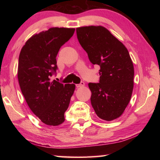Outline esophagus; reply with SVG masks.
I'll return each instance as SVG.
<instances>
[{"instance_id":"1","label":"esophagus","mask_w":160,"mask_h":160,"mask_svg":"<svg viewBox=\"0 0 160 160\" xmlns=\"http://www.w3.org/2000/svg\"><path fill=\"white\" fill-rule=\"evenodd\" d=\"M84 85H85V82H81L80 84H77L76 85V88H82V87H83Z\"/></svg>"}]
</instances>
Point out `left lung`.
<instances>
[{"label":"left lung","instance_id":"1","mask_svg":"<svg viewBox=\"0 0 160 160\" xmlns=\"http://www.w3.org/2000/svg\"><path fill=\"white\" fill-rule=\"evenodd\" d=\"M78 39L93 65H99V82L88 84L91 104L98 117L110 121L122 115L133 89L134 68L128 51L102 26L76 29Z\"/></svg>","mask_w":160,"mask_h":160}]
</instances>
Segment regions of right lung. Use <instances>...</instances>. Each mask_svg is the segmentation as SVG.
Here are the masks:
<instances>
[{
    "label": "right lung",
    "mask_w": 160,
    "mask_h": 160,
    "mask_svg": "<svg viewBox=\"0 0 160 160\" xmlns=\"http://www.w3.org/2000/svg\"><path fill=\"white\" fill-rule=\"evenodd\" d=\"M74 28H51L34 34L22 48L18 68V82L32 110L48 126L61 125L74 93V84H63L51 77L57 70L56 56L74 34Z\"/></svg>",
    "instance_id": "1"
}]
</instances>
